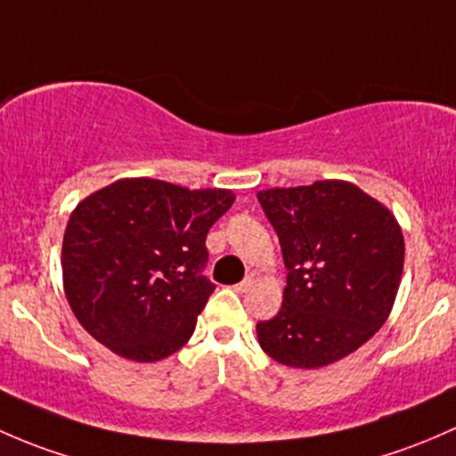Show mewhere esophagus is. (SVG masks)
I'll use <instances>...</instances> for the list:
<instances>
[{
    "mask_svg": "<svg viewBox=\"0 0 456 456\" xmlns=\"http://www.w3.org/2000/svg\"><path fill=\"white\" fill-rule=\"evenodd\" d=\"M252 283H255V279H252V276H248V279H243L241 283L234 285V289H237V292H248V289L252 288Z\"/></svg>",
    "mask_w": 456,
    "mask_h": 456,
    "instance_id": "obj_1",
    "label": "esophagus"
}]
</instances>
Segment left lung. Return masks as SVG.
Segmentation results:
<instances>
[{
	"instance_id": "left-lung-1",
	"label": "left lung",
	"mask_w": 456,
	"mask_h": 456,
	"mask_svg": "<svg viewBox=\"0 0 456 456\" xmlns=\"http://www.w3.org/2000/svg\"><path fill=\"white\" fill-rule=\"evenodd\" d=\"M256 197L288 267L279 314L256 322L261 349L294 369L338 362L391 314L403 270L400 224L387 206L342 180Z\"/></svg>"
}]
</instances>
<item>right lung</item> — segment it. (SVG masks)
Segmentation results:
<instances>
[{
	"mask_svg": "<svg viewBox=\"0 0 456 456\" xmlns=\"http://www.w3.org/2000/svg\"><path fill=\"white\" fill-rule=\"evenodd\" d=\"M226 189L189 191L149 177L118 180L69 215L63 288L74 316L101 345L158 362L189 342L215 285L206 234L232 206Z\"/></svg>",
	"mask_w": 456,
	"mask_h": 456,
	"instance_id": "1",
	"label": "right lung"
}]
</instances>
